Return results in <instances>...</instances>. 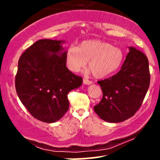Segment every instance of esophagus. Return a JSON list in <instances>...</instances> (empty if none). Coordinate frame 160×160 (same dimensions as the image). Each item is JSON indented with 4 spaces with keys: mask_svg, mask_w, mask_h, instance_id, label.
Instances as JSON below:
<instances>
[{
    "mask_svg": "<svg viewBox=\"0 0 160 160\" xmlns=\"http://www.w3.org/2000/svg\"><path fill=\"white\" fill-rule=\"evenodd\" d=\"M83 83L86 85H89V84L92 83V82L91 80H89L88 79H83Z\"/></svg>",
    "mask_w": 160,
    "mask_h": 160,
    "instance_id": "obj_1",
    "label": "esophagus"
}]
</instances>
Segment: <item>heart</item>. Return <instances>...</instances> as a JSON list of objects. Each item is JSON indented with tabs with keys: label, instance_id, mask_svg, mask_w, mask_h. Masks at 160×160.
I'll list each match as a JSON object with an SVG mask.
<instances>
[{
	"label": "heart",
	"instance_id": "b5f03b06",
	"mask_svg": "<svg viewBox=\"0 0 160 160\" xmlns=\"http://www.w3.org/2000/svg\"><path fill=\"white\" fill-rule=\"evenodd\" d=\"M123 58V52L120 48L98 40H84L78 47L71 46L65 55L70 71L79 72L89 62V69L97 78H105L117 71Z\"/></svg>",
	"mask_w": 160,
	"mask_h": 160
}]
</instances>
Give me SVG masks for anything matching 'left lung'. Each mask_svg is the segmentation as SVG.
<instances>
[{
    "label": "left lung",
    "mask_w": 160,
    "mask_h": 160,
    "mask_svg": "<svg viewBox=\"0 0 160 160\" xmlns=\"http://www.w3.org/2000/svg\"><path fill=\"white\" fill-rule=\"evenodd\" d=\"M150 80L147 56L140 50L129 47L120 71L111 78L98 81L103 96L94 107L95 112L109 122L128 120L142 104Z\"/></svg>",
    "instance_id": "8db88e82"
}]
</instances>
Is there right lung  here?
<instances>
[{
    "mask_svg": "<svg viewBox=\"0 0 160 160\" xmlns=\"http://www.w3.org/2000/svg\"><path fill=\"white\" fill-rule=\"evenodd\" d=\"M64 40H40L20 56L15 86L18 96L37 120L55 122L68 111L70 91L82 79L66 67Z\"/></svg>",
    "mask_w": 160,
    "mask_h": 160,
    "instance_id": "1",
    "label": "right lung"
}]
</instances>
